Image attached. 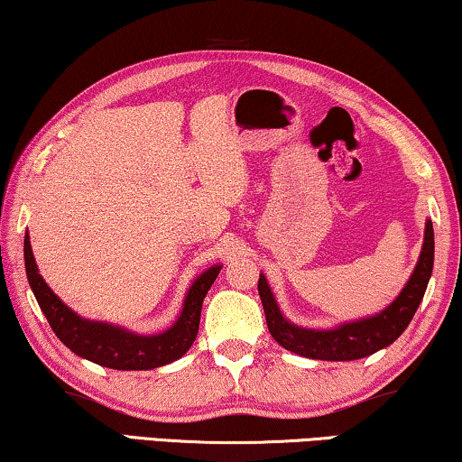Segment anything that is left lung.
<instances>
[{"label":"left lung","mask_w":462,"mask_h":462,"mask_svg":"<svg viewBox=\"0 0 462 462\" xmlns=\"http://www.w3.org/2000/svg\"><path fill=\"white\" fill-rule=\"evenodd\" d=\"M433 270V226L431 219L425 224L423 249L419 254L417 267L407 286L398 294L390 307H385L374 318H365L340 323L334 329L299 328L280 313L278 302L267 284L265 275H259V297L263 302L265 321L273 340L294 355L318 361H355L363 359L390 346L401 336L415 315Z\"/></svg>","instance_id":"left-lung-1"}]
</instances>
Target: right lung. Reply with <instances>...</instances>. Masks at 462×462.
<instances>
[{
    "label": "right lung",
    "instance_id": "1",
    "mask_svg": "<svg viewBox=\"0 0 462 462\" xmlns=\"http://www.w3.org/2000/svg\"><path fill=\"white\" fill-rule=\"evenodd\" d=\"M24 265L34 299H37L41 311L45 313L55 336L82 359L122 371L155 369L180 359L187 353L197 338L205 294L222 270V265H213L192 282L187 299H184L180 318L174 326L162 334L143 336L112 326V323L82 319L70 307H66L45 284L43 275L37 270L29 232L24 234Z\"/></svg>",
    "mask_w": 462,
    "mask_h": 462
}]
</instances>
